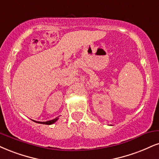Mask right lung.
<instances>
[{"instance_id":"1","label":"right lung","mask_w":159,"mask_h":159,"mask_svg":"<svg viewBox=\"0 0 159 159\" xmlns=\"http://www.w3.org/2000/svg\"><path fill=\"white\" fill-rule=\"evenodd\" d=\"M58 119H59V117H57V118H55V119H52V120L47 121H34V120H33V121H35V122H37V123H39V124H43V125H50L54 124V122H56V121H57Z\"/></svg>"}]
</instances>
